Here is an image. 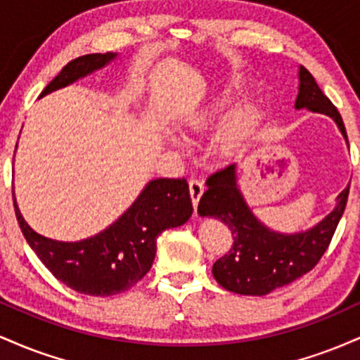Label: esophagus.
Segmentation results:
<instances>
[{"mask_svg":"<svg viewBox=\"0 0 360 360\" xmlns=\"http://www.w3.org/2000/svg\"><path fill=\"white\" fill-rule=\"evenodd\" d=\"M205 193V184L201 179H189V194H191V200L194 205V210H196L198 201H200L201 194Z\"/></svg>","mask_w":360,"mask_h":360,"instance_id":"esophagus-1","label":"esophagus"}]
</instances>
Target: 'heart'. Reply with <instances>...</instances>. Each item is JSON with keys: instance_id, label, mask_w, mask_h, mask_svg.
Returning <instances> with one entry per match:
<instances>
[{"instance_id": "b5f03b06", "label": "heart", "mask_w": 360, "mask_h": 360, "mask_svg": "<svg viewBox=\"0 0 360 360\" xmlns=\"http://www.w3.org/2000/svg\"><path fill=\"white\" fill-rule=\"evenodd\" d=\"M249 88L247 81L243 77H232L226 82H223L210 103H201L194 106L188 113L181 118V127L188 134H206L217 125L218 120L223 117L225 110L238 94H243ZM260 110L254 103H245L233 110L229 117L225 118L223 125L218 131V148L223 154L230 155L238 152L249 143V140L254 137L260 123Z\"/></svg>"}]
</instances>
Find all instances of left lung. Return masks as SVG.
<instances>
[{
  "instance_id": "obj_1",
  "label": "left lung",
  "mask_w": 360,
  "mask_h": 360,
  "mask_svg": "<svg viewBox=\"0 0 360 360\" xmlns=\"http://www.w3.org/2000/svg\"><path fill=\"white\" fill-rule=\"evenodd\" d=\"M295 108L328 115L347 140L340 113L303 65L300 68V93ZM206 186L208 189L201 196L198 213L221 220L233 235L232 249L213 264L214 279L229 291L250 296L267 295L311 271L328 249L349 198L347 186L338 194L333 212L313 229L300 233H279L267 229L250 212L237 186L235 164L213 172Z\"/></svg>"
}]
</instances>
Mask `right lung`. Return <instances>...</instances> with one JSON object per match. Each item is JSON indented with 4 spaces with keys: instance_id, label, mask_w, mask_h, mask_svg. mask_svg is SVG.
<instances>
[{
    "instance_id": "1",
    "label": "right lung",
    "mask_w": 360,
    "mask_h": 360,
    "mask_svg": "<svg viewBox=\"0 0 360 360\" xmlns=\"http://www.w3.org/2000/svg\"><path fill=\"white\" fill-rule=\"evenodd\" d=\"M115 57L113 52L77 57L45 86L40 98L105 68ZM13 205L23 237L44 266L65 286L89 296H113L135 286L150 271L157 237L184 225L193 213L184 177L150 181L113 225L79 242H57L37 233L23 220L15 193Z\"/></svg>"
}]
</instances>
